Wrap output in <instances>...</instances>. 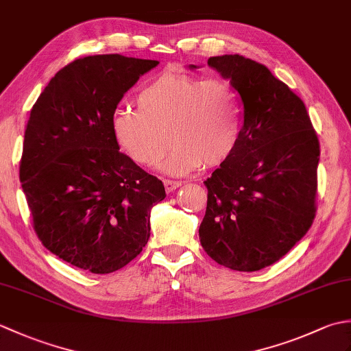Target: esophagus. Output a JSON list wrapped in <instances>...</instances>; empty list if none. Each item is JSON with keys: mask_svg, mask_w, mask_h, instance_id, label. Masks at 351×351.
Instances as JSON below:
<instances>
[{"mask_svg": "<svg viewBox=\"0 0 351 351\" xmlns=\"http://www.w3.org/2000/svg\"><path fill=\"white\" fill-rule=\"evenodd\" d=\"M181 185H182L181 181H171V180H166V181H164V189H166L167 193H171L173 190L180 189Z\"/></svg>", "mask_w": 351, "mask_h": 351, "instance_id": "esophagus-1", "label": "esophagus"}]
</instances>
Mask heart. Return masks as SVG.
<instances>
[{
    "label": "heart",
    "mask_w": 351,
    "mask_h": 351,
    "mask_svg": "<svg viewBox=\"0 0 351 351\" xmlns=\"http://www.w3.org/2000/svg\"><path fill=\"white\" fill-rule=\"evenodd\" d=\"M137 110H116L111 134L132 161L154 167L173 147L161 170L182 176L229 160L241 136V108L223 80L164 72L140 88Z\"/></svg>",
    "instance_id": "b5f03b06"
}]
</instances>
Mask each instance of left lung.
<instances>
[{"label":"left lung","instance_id":"left-lung-1","mask_svg":"<svg viewBox=\"0 0 351 351\" xmlns=\"http://www.w3.org/2000/svg\"><path fill=\"white\" fill-rule=\"evenodd\" d=\"M208 66L240 95L244 123L232 156L204 182L200 244L220 265L258 271L285 256L312 225L319 143L303 101L264 64L226 54Z\"/></svg>","mask_w":351,"mask_h":351}]
</instances>
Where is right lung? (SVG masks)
Wrapping results in <instances>:
<instances>
[{
	"label": "right lung",
	"mask_w": 351,
	"mask_h": 351,
	"mask_svg": "<svg viewBox=\"0 0 351 351\" xmlns=\"http://www.w3.org/2000/svg\"><path fill=\"white\" fill-rule=\"evenodd\" d=\"M156 60L88 56L64 66L37 98L24 136L19 180L42 244L95 274L143 250L162 182L119 151L111 117Z\"/></svg>",
	"instance_id": "right-lung-1"
}]
</instances>
